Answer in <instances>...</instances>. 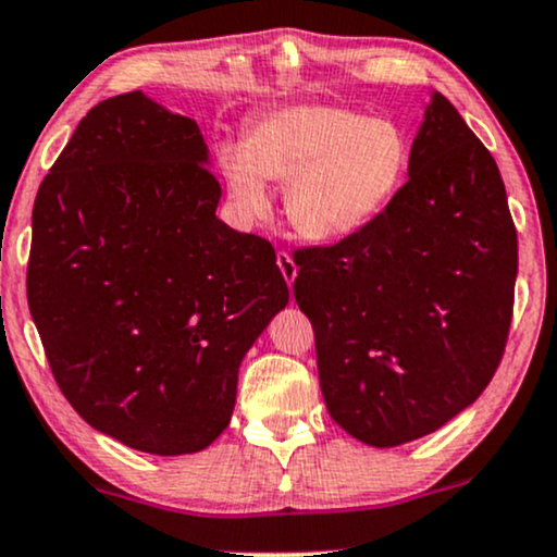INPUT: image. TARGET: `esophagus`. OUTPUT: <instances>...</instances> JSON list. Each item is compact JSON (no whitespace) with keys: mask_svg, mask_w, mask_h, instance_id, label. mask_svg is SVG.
<instances>
[{"mask_svg":"<svg viewBox=\"0 0 557 557\" xmlns=\"http://www.w3.org/2000/svg\"><path fill=\"white\" fill-rule=\"evenodd\" d=\"M277 267H280V272H283L285 283L293 285V280L298 277V267H296V261H293L290 251H277Z\"/></svg>","mask_w":557,"mask_h":557,"instance_id":"1","label":"esophagus"}]
</instances>
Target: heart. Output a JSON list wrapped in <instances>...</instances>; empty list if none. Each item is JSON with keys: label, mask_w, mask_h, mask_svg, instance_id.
<instances>
[{"label": "heart", "mask_w": 557, "mask_h": 557, "mask_svg": "<svg viewBox=\"0 0 557 557\" xmlns=\"http://www.w3.org/2000/svg\"><path fill=\"white\" fill-rule=\"evenodd\" d=\"M220 169L244 214L267 212L264 181L285 184L293 231L334 244L371 225L397 197L410 169V139L394 119L298 103L257 119L244 147L225 145Z\"/></svg>", "instance_id": "heart-1"}]
</instances>
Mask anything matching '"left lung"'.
I'll return each mask as SVG.
<instances>
[{
  "label": "left lung",
  "instance_id": "left-lung-1",
  "mask_svg": "<svg viewBox=\"0 0 557 557\" xmlns=\"http://www.w3.org/2000/svg\"><path fill=\"white\" fill-rule=\"evenodd\" d=\"M407 173L363 231L293 251L326 410L379 448L438 431L491 384L519 267L498 165L441 92Z\"/></svg>",
  "mask_w": 557,
  "mask_h": 557
}]
</instances>
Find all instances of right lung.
I'll use <instances>...</instances> for the list:
<instances>
[{
  "label": "right lung",
  "instance_id": "1",
  "mask_svg": "<svg viewBox=\"0 0 557 557\" xmlns=\"http://www.w3.org/2000/svg\"><path fill=\"white\" fill-rule=\"evenodd\" d=\"M189 116L100 100L33 205L28 306L62 394L96 431L176 457L210 446L238 366L287 304L267 238L214 218L220 181Z\"/></svg>",
  "mask_w": 557,
  "mask_h": 557
}]
</instances>
